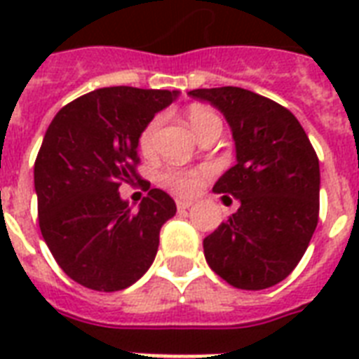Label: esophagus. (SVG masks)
<instances>
[{
  "label": "esophagus",
  "instance_id": "34e87169",
  "mask_svg": "<svg viewBox=\"0 0 359 359\" xmlns=\"http://www.w3.org/2000/svg\"><path fill=\"white\" fill-rule=\"evenodd\" d=\"M191 205H193V202H191V200H177V202H176L177 211H185V210H189V208H191Z\"/></svg>",
  "mask_w": 359,
  "mask_h": 359
}]
</instances>
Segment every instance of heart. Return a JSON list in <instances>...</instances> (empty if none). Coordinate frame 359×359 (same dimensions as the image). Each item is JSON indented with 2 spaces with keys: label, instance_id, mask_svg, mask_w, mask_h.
<instances>
[{
  "label": "heart",
  "instance_id": "b5f03b06",
  "mask_svg": "<svg viewBox=\"0 0 359 359\" xmlns=\"http://www.w3.org/2000/svg\"><path fill=\"white\" fill-rule=\"evenodd\" d=\"M219 119L215 114L202 107H193L189 110V123L193 130L198 135L200 130L204 129L205 125ZM161 127V118H154L144 129L140 130L138 136V149L140 154L149 155L155 149V138H157V130ZM210 170L205 168H193V170H180V168H166L161 172V182L165 183L166 187L170 189L172 193L176 194H193L196 189L204 183Z\"/></svg>",
  "mask_w": 359,
  "mask_h": 359
}]
</instances>
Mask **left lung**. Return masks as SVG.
Segmentation results:
<instances>
[{"label": "left lung", "instance_id": "1", "mask_svg": "<svg viewBox=\"0 0 359 359\" xmlns=\"http://www.w3.org/2000/svg\"><path fill=\"white\" fill-rule=\"evenodd\" d=\"M219 108L236 142V163L213 185L240 208L204 240L210 268L241 290L277 285L309 247L318 223L320 166L288 108L243 88L193 90Z\"/></svg>", "mask_w": 359, "mask_h": 359}]
</instances>
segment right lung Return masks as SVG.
<instances>
[{
    "instance_id": "add662e5",
    "label": "right lung",
    "mask_w": 359,
    "mask_h": 359,
    "mask_svg": "<svg viewBox=\"0 0 359 359\" xmlns=\"http://www.w3.org/2000/svg\"><path fill=\"white\" fill-rule=\"evenodd\" d=\"M177 91L102 88L55 114L35 159L39 226L52 257L79 285L116 292L140 279L157 255L174 200L136 172L138 136ZM149 194L130 212L117 189Z\"/></svg>"
}]
</instances>
